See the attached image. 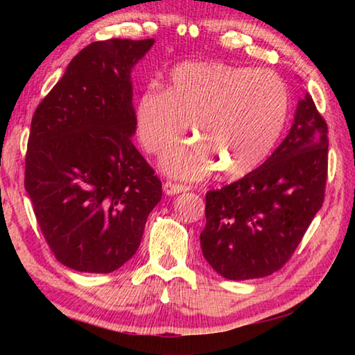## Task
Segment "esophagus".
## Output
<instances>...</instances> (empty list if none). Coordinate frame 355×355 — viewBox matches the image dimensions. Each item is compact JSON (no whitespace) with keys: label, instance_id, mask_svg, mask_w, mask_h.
<instances>
[{"label":"esophagus","instance_id":"1","mask_svg":"<svg viewBox=\"0 0 355 355\" xmlns=\"http://www.w3.org/2000/svg\"><path fill=\"white\" fill-rule=\"evenodd\" d=\"M163 189L167 196H175V194H180V192H186L189 191L191 188L189 186L186 184H180V183H173V182H166L163 184Z\"/></svg>","mask_w":355,"mask_h":355}]
</instances>
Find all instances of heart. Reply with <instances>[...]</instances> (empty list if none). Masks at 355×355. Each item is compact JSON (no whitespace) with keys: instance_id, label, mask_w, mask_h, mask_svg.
I'll return each mask as SVG.
<instances>
[{"instance_id":"b5f03b06","label":"heart","mask_w":355,"mask_h":355,"mask_svg":"<svg viewBox=\"0 0 355 355\" xmlns=\"http://www.w3.org/2000/svg\"><path fill=\"white\" fill-rule=\"evenodd\" d=\"M290 95L271 70L220 62L178 65L164 91L148 87L136 105L137 135L161 153L191 122L199 141L169 150L161 166L173 177L199 180L218 169L244 175L263 163L285 128Z\"/></svg>"}]
</instances>
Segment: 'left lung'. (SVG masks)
I'll list each match as a JSON object with an SVG mask.
<instances>
[{"mask_svg": "<svg viewBox=\"0 0 355 355\" xmlns=\"http://www.w3.org/2000/svg\"><path fill=\"white\" fill-rule=\"evenodd\" d=\"M327 147L326 120L305 94L274 153L238 182L207 192L200 245L216 272L266 277L290 260L322 207Z\"/></svg>", "mask_w": 355, "mask_h": 355, "instance_id": "left-lung-1", "label": "left lung"}]
</instances>
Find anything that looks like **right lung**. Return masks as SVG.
Masks as SVG:
<instances>
[{"mask_svg": "<svg viewBox=\"0 0 355 355\" xmlns=\"http://www.w3.org/2000/svg\"><path fill=\"white\" fill-rule=\"evenodd\" d=\"M153 44L92 42L33 116L25 189L51 252L75 271L107 274L127 263L163 196L131 142V70Z\"/></svg>", "mask_w": 355, "mask_h": 355, "instance_id": "right-lung-1", "label": "right lung"}]
</instances>
